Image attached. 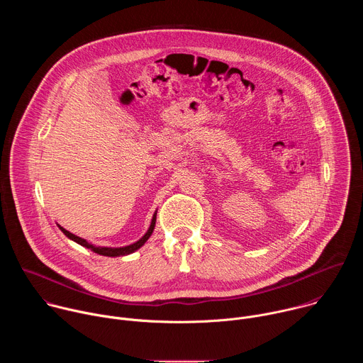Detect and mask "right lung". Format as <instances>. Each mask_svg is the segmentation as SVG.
I'll return each instance as SVG.
<instances>
[{"label": "right lung", "mask_w": 363, "mask_h": 363, "mask_svg": "<svg viewBox=\"0 0 363 363\" xmlns=\"http://www.w3.org/2000/svg\"><path fill=\"white\" fill-rule=\"evenodd\" d=\"M155 223H157V213L153 214V218H152V223H150V225H149V230L146 231V234H145L139 241H136V242H133V244H130V245H126V247H118V248H113V247H96V245H93V244L87 242L84 238H80V237H77V235L72 234L70 231L65 230L63 227H60V225H59V228L63 231V234H65L67 238H70V240L76 241L77 244H80V245H83V247H86V248H90L91 251H94V252H97V254H100V255H106V257H118V255H126V254H130V252L136 251L138 248H140V247L147 241V238L152 235L153 228H155Z\"/></svg>", "instance_id": "1"}]
</instances>
